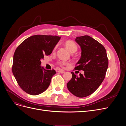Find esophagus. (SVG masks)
<instances>
[{"mask_svg":"<svg viewBox=\"0 0 126 126\" xmlns=\"http://www.w3.org/2000/svg\"><path fill=\"white\" fill-rule=\"evenodd\" d=\"M58 72H59V73H61V74H63V73H64L65 72L64 70H59V71H58Z\"/></svg>","mask_w":126,"mask_h":126,"instance_id":"obj_1","label":"esophagus"}]
</instances>
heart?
Instances as JSON below:
<instances>
[{"label": "heart", "mask_w": 126, "mask_h": 126, "mask_svg": "<svg viewBox=\"0 0 126 126\" xmlns=\"http://www.w3.org/2000/svg\"><path fill=\"white\" fill-rule=\"evenodd\" d=\"M65 46H66L67 49L71 52V53H74L77 50V46L75 43L72 41H67L65 43ZM57 48V46L54 47L53 50H56ZM68 63L67 62L64 61H59L57 62V64L60 65L61 67H64L65 65H66Z\"/></svg>", "instance_id": "1"}]
</instances>
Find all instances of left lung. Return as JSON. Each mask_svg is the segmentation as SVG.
<instances>
[{"label": "left lung", "instance_id": "obj_1", "mask_svg": "<svg viewBox=\"0 0 126 126\" xmlns=\"http://www.w3.org/2000/svg\"><path fill=\"white\" fill-rule=\"evenodd\" d=\"M76 42L81 49V56L75 70H83L78 76L72 72V78L67 84L69 92L82 98L88 96L99 87L108 67L109 61L105 48L100 43L88 35L77 36Z\"/></svg>", "mask_w": 126, "mask_h": 126}]
</instances>
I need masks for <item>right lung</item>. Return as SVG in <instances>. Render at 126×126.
<instances>
[{
	"label": "right lung",
	"mask_w": 126,
	"mask_h": 126,
	"mask_svg": "<svg viewBox=\"0 0 126 126\" xmlns=\"http://www.w3.org/2000/svg\"><path fill=\"white\" fill-rule=\"evenodd\" d=\"M57 35H35L27 38L16 49L12 73L20 88L30 95L41 94L50 84L54 69L41 66V60L51 53L59 41Z\"/></svg>",
	"instance_id": "1"
}]
</instances>
